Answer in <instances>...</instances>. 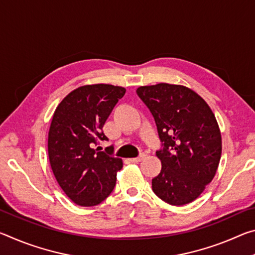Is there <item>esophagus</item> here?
Masks as SVG:
<instances>
[{"label":"esophagus","instance_id":"34e87169","mask_svg":"<svg viewBox=\"0 0 255 255\" xmlns=\"http://www.w3.org/2000/svg\"><path fill=\"white\" fill-rule=\"evenodd\" d=\"M145 158V154H141L139 157H133V158H129V161H130L131 163H139L141 159Z\"/></svg>","mask_w":255,"mask_h":255}]
</instances>
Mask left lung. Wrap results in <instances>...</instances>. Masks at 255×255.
<instances>
[{
	"label": "left lung",
	"mask_w": 255,
	"mask_h": 255,
	"mask_svg": "<svg viewBox=\"0 0 255 255\" xmlns=\"http://www.w3.org/2000/svg\"><path fill=\"white\" fill-rule=\"evenodd\" d=\"M152 112L164 148L152 180L155 195L172 206L199 197L213 181L222 156V135L213 110L192 89L158 83L136 90Z\"/></svg>",
	"instance_id": "obj_1"
}]
</instances>
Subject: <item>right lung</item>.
<instances>
[{
	"mask_svg": "<svg viewBox=\"0 0 255 255\" xmlns=\"http://www.w3.org/2000/svg\"><path fill=\"white\" fill-rule=\"evenodd\" d=\"M125 93L126 89L118 85H82L54 112L48 132L49 163L59 187L76 205L97 206L115 188L123 159L93 145L107 139L102 127Z\"/></svg>",
	"mask_w": 255,
	"mask_h": 255,
	"instance_id": "add662e5",
	"label": "right lung"
}]
</instances>
